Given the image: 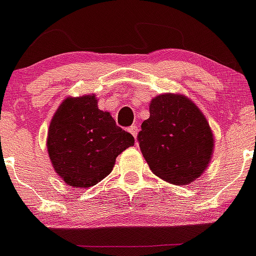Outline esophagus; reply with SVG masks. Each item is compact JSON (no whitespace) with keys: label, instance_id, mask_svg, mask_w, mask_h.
<instances>
[{"label":"esophagus","instance_id":"esophagus-1","mask_svg":"<svg viewBox=\"0 0 256 256\" xmlns=\"http://www.w3.org/2000/svg\"><path fill=\"white\" fill-rule=\"evenodd\" d=\"M128 132H132L134 138H136V134H138V126H136V124H132V126L128 128Z\"/></svg>","mask_w":256,"mask_h":256}]
</instances>
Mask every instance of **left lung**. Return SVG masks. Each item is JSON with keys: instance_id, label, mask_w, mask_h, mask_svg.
Wrapping results in <instances>:
<instances>
[{"instance_id": "left-lung-1", "label": "left lung", "mask_w": 256, "mask_h": 256, "mask_svg": "<svg viewBox=\"0 0 256 256\" xmlns=\"http://www.w3.org/2000/svg\"><path fill=\"white\" fill-rule=\"evenodd\" d=\"M138 142L150 170L175 186L198 178L213 152V134L200 109L184 96L170 93L151 101Z\"/></svg>"}]
</instances>
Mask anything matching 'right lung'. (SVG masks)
<instances>
[{
	"mask_svg": "<svg viewBox=\"0 0 256 256\" xmlns=\"http://www.w3.org/2000/svg\"><path fill=\"white\" fill-rule=\"evenodd\" d=\"M134 144L94 96L64 100L50 124L47 148L56 174L74 188L96 186L109 175L116 158Z\"/></svg>",
	"mask_w": 256,
	"mask_h": 256,
	"instance_id": "add662e5",
	"label": "right lung"
}]
</instances>
